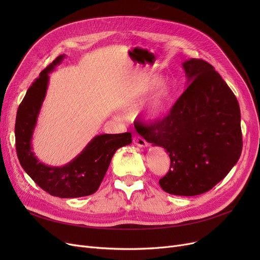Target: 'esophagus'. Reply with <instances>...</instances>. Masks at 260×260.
<instances>
[{"mask_svg": "<svg viewBox=\"0 0 260 260\" xmlns=\"http://www.w3.org/2000/svg\"><path fill=\"white\" fill-rule=\"evenodd\" d=\"M133 142L135 145H137L139 147H146L148 145V143L142 137H140V136H137V135L134 136Z\"/></svg>", "mask_w": 260, "mask_h": 260, "instance_id": "34e87169", "label": "esophagus"}]
</instances>
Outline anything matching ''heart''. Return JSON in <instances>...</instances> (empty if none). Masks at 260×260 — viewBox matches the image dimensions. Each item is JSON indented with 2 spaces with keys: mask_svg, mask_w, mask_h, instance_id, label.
Segmentation results:
<instances>
[{
  "mask_svg": "<svg viewBox=\"0 0 260 260\" xmlns=\"http://www.w3.org/2000/svg\"><path fill=\"white\" fill-rule=\"evenodd\" d=\"M153 82L151 80H144L135 87L133 94L140 95L145 93L152 87ZM174 90L168 81H160L154 86L151 94L142 104L140 113L147 120H154L165 115L170 108L173 101Z\"/></svg>",
  "mask_w": 260,
  "mask_h": 260,
  "instance_id": "obj_1",
  "label": "heart"
}]
</instances>
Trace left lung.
I'll return each instance as SVG.
<instances>
[{"label":"left lung","instance_id":"1","mask_svg":"<svg viewBox=\"0 0 260 260\" xmlns=\"http://www.w3.org/2000/svg\"><path fill=\"white\" fill-rule=\"evenodd\" d=\"M182 66L188 85L170 114L137 128L147 142L169 153L171 167L159 180L161 188L196 196L220 182L237 163L242 151L240 108L210 63L189 59Z\"/></svg>","mask_w":260,"mask_h":260}]
</instances>
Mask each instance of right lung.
Wrapping results in <instances>:
<instances>
[{
  "mask_svg": "<svg viewBox=\"0 0 260 260\" xmlns=\"http://www.w3.org/2000/svg\"><path fill=\"white\" fill-rule=\"evenodd\" d=\"M61 54L35 80L21 102L16 120V148L24 171L45 192L60 198H78L97 192L118 148L132 143V134H103L95 137L74 160L63 167L40 162L31 148L38 115L44 101L48 74L64 59Z\"/></svg>",
  "mask_w": 260,
  "mask_h": 260,
  "instance_id": "add662e5",
  "label": "right lung"
}]
</instances>
